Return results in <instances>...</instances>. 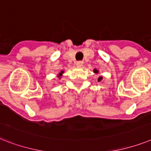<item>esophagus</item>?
<instances>
[{
  "label": "esophagus",
  "instance_id": "esophagus-1",
  "mask_svg": "<svg viewBox=\"0 0 151 151\" xmlns=\"http://www.w3.org/2000/svg\"><path fill=\"white\" fill-rule=\"evenodd\" d=\"M83 61H77L76 62V66H78V67H82L83 66Z\"/></svg>",
  "mask_w": 151,
  "mask_h": 151
}]
</instances>
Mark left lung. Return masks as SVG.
I'll return each mask as SVG.
<instances>
[{
  "instance_id": "obj_1",
  "label": "left lung",
  "mask_w": 151,
  "mask_h": 151,
  "mask_svg": "<svg viewBox=\"0 0 151 151\" xmlns=\"http://www.w3.org/2000/svg\"><path fill=\"white\" fill-rule=\"evenodd\" d=\"M93 71H94V73H99V72L97 69H94V70H93ZM102 79H103V78H102V77H99V78H98V82L101 81V80Z\"/></svg>"
}]
</instances>
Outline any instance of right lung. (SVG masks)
Masks as SVG:
<instances>
[{
	"label": "right lung",
	"mask_w": 151,
	"mask_h": 151,
	"mask_svg": "<svg viewBox=\"0 0 151 151\" xmlns=\"http://www.w3.org/2000/svg\"><path fill=\"white\" fill-rule=\"evenodd\" d=\"M63 72H64V71H63V70H61V71L58 73V75H57V78H60V79H61V78L63 77Z\"/></svg>",
	"instance_id": "1"
}]
</instances>
